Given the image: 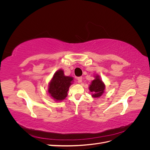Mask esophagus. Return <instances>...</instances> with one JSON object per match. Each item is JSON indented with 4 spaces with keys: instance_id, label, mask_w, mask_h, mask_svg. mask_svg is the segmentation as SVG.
I'll list each match as a JSON object with an SVG mask.
<instances>
[{
    "instance_id": "34e87169",
    "label": "esophagus",
    "mask_w": 150,
    "mask_h": 150,
    "mask_svg": "<svg viewBox=\"0 0 150 150\" xmlns=\"http://www.w3.org/2000/svg\"><path fill=\"white\" fill-rule=\"evenodd\" d=\"M82 80H83L82 77H78V81L79 83L82 82Z\"/></svg>"
}]
</instances>
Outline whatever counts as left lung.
<instances>
[{
	"label": "left lung",
	"instance_id": "left-lung-1",
	"mask_svg": "<svg viewBox=\"0 0 150 150\" xmlns=\"http://www.w3.org/2000/svg\"><path fill=\"white\" fill-rule=\"evenodd\" d=\"M105 85L103 81L99 79V76H96V79L92 81L89 86V91L92 92V96L94 98H99L104 93Z\"/></svg>",
	"mask_w": 150,
	"mask_h": 150
}]
</instances>
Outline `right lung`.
<instances>
[{
    "label": "right lung",
    "mask_w": 150,
    "mask_h": 150,
    "mask_svg": "<svg viewBox=\"0 0 150 150\" xmlns=\"http://www.w3.org/2000/svg\"><path fill=\"white\" fill-rule=\"evenodd\" d=\"M72 80V77L65 76L61 69L55 72L49 86L48 92L51 96L56 101L65 99Z\"/></svg>",
    "instance_id": "right-lung-1"
}]
</instances>
